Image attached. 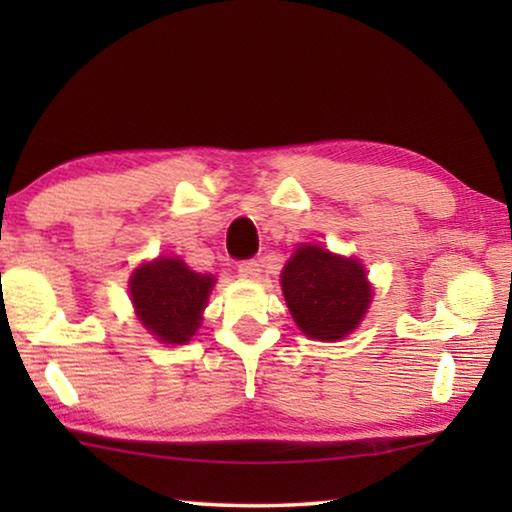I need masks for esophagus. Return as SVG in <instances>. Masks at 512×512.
Returning a JSON list of instances; mask_svg holds the SVG:
<instances>
[{
    "label": "esophagus",
    "instance_id": "obj_1",
    "mask_svg": "<svg viewBox=\"0 0 512 512\" xmlns=\"http://www.w3.org/2000/svg\"><path fill=\"white\" fill-rule=\"evenodd\" d=\"M237 271L241 277H246V280H255V277L262 273V264H259L257 259H244V262H239Z\"/></svg>",
    "mask_w": 512,
    "mask_h": 512
}]
</instances>
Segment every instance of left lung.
Returning a JSON list of instances; mask_svg holds the SVG:
<instances>
[{
    "mask_svg": "<svg viewBox=\"0 0 512 512\" xmlns=\"http://www.w3.org/2000/svg\"><path fill=\"white\" fill-rule=\"evenodd\" d=\"M282 293L298 327L311 339L339 341L361 323L372 289L357 259L300 246L282 271Z\"/></svg>",
    "mask_w": 512,
    "mask_h": 512,
    "instance_id": "8db88e82",
    "label": "left lung"
}]
</instances>
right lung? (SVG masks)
Here are the masks:
<instances>
[{"mask_svg": "<svg viewBox=\"0 0 512 512\" xmlns=\"http://www.w3.org/2000/svg\"><path fill=\"white\" fill-rule=\"evenodd\" d=\"M214 287L212 275L189 271L178 257H160L131 277L137 318L162 343H187L201 325V311Z\"/></svg>", "mask_w": 512, "mask_h": 512, "instance_id": "obj_1", "label": "right lung"}]
</instances>
